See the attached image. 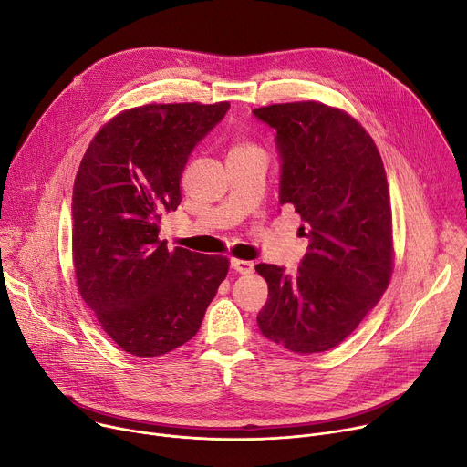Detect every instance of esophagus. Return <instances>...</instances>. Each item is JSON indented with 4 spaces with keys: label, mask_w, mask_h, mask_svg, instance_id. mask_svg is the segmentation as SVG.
<instances>
[{
    "label": "esophagus",
    "mask_w": 467,
    "mask_h": 467,
    "mask_svg": "<svg viewBox=\"0 0 467 467\" xmlns=\"http://www.w3.org/2000/svg\"><path fill=\"white\" fill-rule=\"evenodd\" d=\"M231 268L238 274H251L253 268H255V265H253L251 261H244V259H231Z\"/></svg>",
    "instance_id": "esophagus-1"
}]
</instances>
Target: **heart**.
Masks as SVG:
<instances>
[{"label": "heart", "instance_id": "1", "mask_svg": "<svg viewBox=\"0 0 467 467\" xmlns=\"http://www.w3.org/2000/svg\"><path fill=\"white\" fill-rule=\"evenodd\" d=\"M249 147H255V145H251V143H236V145L233 147V150H238V149H249Z\"/></svg>", "mask_w": 467, "mask_h": 467}]
</instances>
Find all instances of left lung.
Instances as JSON below:
<instances>
[{
    "label": "left lung",
    "mask_w": 467,
    "mask_h": 467,
    "mask_svg": "<svg viewBox=\"0 0 467 467\" xmlns=\"http://www.w3.org/2000/svg\"><path fill=\"white\" fill-rule=\"evenodd\" d=\"M277 132L279 202L309 227L296 275L257 265L268 300L257 315L270 341L296 354L341 345L376 307L395 266L384 161L370 134L345 109L315 100L253 109Z\"/></svg>",
    "instance_id": "1"
}]
</instances>
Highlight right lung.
Here are the masks:
<instances>
[{
    "instance_id": "obj_1",
    "label": "right lung",
    "mask_w": 467,
    "mask_h": 467,
    "mask_svg": "<svg viewBox=\"0 0 467 467\" xmlns=\"http://www.w3.org/2000/svg\"><path fill=\"white\" fill-rule=\"evenodd\" d=\"M229 102L145 104L97 132L72 190V263L81 294L111 341L138 358L171 352L199 331L229 259L169 249L163 210L181 204L193 147Z\"/></svg>"
}]
</instances>
